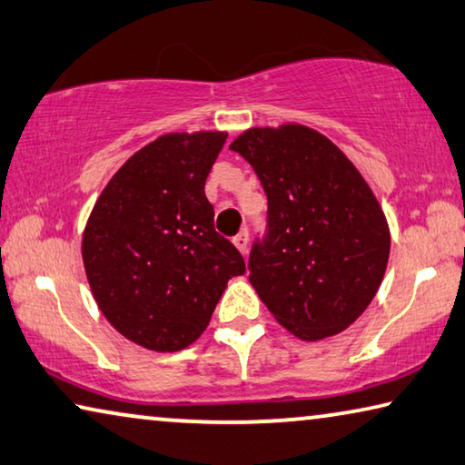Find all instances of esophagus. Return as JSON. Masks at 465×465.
I'll list each match as a JSON object with an SVG mask.
<instances>
[{
    "instance_id": "1",
    "label": "esophagus",
    "mask_w": 465,
    "mask_h": 465,
    "mask_svg": "<svg viewBox=\"0 0 465 465\" xmlns=\"http://www.w3.org/2000/svg\"><path fill=\"white\" fill-rule=\"evenodd\" d=\"M233 244H235V248L240 250L242 254H246L248 252V232L244 230V232H240L238 235H235Z\"/></svg>"
}]
</instances>
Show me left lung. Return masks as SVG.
<instances>
[{"mask_svg": "<svg viewBox=\"0 0 465 465\" xmlns=\"http://www.w3.org/2000/svg\"><path fill=\"white\" fill-rule=\"evenodd\" d=\"M269 201L250 252V283L279 325L304 341L341 333L377 296L391 235L362 173L302 124L250 128L230 144Z\"/></svg>", "mask_w": 465, "mask_h": 465, "instance_id": "left-lung-1", "label": "left lung"}]
</instances>
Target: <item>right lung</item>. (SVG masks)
Segmentation results:
<instances>
[{
	"instance_id": "right-lung-1",
	"label": "right lung",
	"mask_w": 465,
	"mask_h": 465,
	"mask_svg": "<svg viewBox=\"0 0 465 465\" xmlns=\"http://www.w3.org/2000/svg\"><path fill=\"white\" fill-rule=\"evenodd\" d=\"M225 132H172L117 169L83 233V261L99 311L153 351L203 335L232 277L246 262L215 232L204 182Z\"/></svg>"
}]
</instances>
